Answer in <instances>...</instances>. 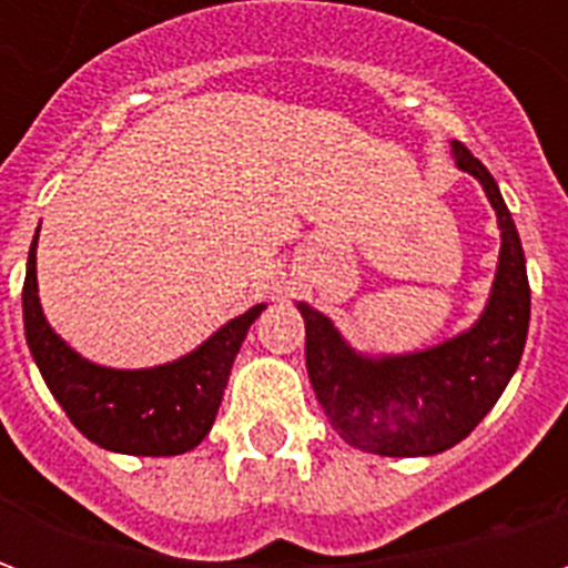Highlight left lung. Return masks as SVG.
Here are the masks:
<instances>
[{
	"label": "left lung",
	"mask_w": 568,
	"mask_h": 568,
	"mask_svg": "<svg viewBox=\"0 0 568 568\" xmlns=\"http://www.w3.org/2000/svg\"><path fill=\"white\" fill-rule=\"evenodd\" d=\"M453 158L484 185L501 231L499 271L475 328L423 353L368 358L344 344L328 316L297 304L313 393L334 432L356 450L432 456L459 444L499 402L524 356L529 280L520 236L487 166L463 142H453Z\"/></svg>",
	"instance_id": "obj_1"
}]
</instances>
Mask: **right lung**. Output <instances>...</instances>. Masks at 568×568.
I'll return each mask as SVG.
<instances>
[{"instance_id": "obj_1", "label": "right lung", "mask_w": 568, "mask_h": 568, "mask_svg": "<svg viewBox=\"0 0 568 568\" xmlns=\"http://www.w3.org/2000/svg\"><path fill=\"white\" fill-rule=\"evenodd\" d=\"M36 240L23 280L27 344L72 426L93 444L115 453L175 456L194 450L210 435L231 365L264 304L227 322L179 362L149 371L100 368L72 353L44 322L36 285Z\"/></svg>"}]
</instances>
